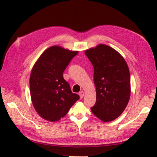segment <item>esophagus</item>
I'll return each instance as SVG.
<instances>
[{
  "label": "esophagus",
  "instance_id": "esophagus-1",
  "mask_svg": "<svg viewBox=\"0 0 157 157\" xmlns=\"http://www.w3.org/2000/svg\"><path fill=\"white\" fill-rule=\"evenodd\" d=\"M83 96H84V92H83V91H81V92H79V97H80V98H82L83 97Z\"/></svg>",
  "mask_w": 157,
  "mask_h": 157
}]
</instances>
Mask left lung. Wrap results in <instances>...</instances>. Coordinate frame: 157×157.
<instances>
[{
  "instance_id": "1",
  "label": "left lung",
  "mask_w": 157,
  "mask_h": 157,
  "mask_svg": "<svg viewBox=\"0 0 157 157\" xmlns=\"http://www.w3.org/2000/svg\"><path fill=\"white\" fill-rule=\"evenodd\" d=\"M85 54L94 66L96 90V101L91 110L101 121H112L122 114L130 99L128 65L117 51L104 44L86 50Z\"/></svg>"
}]
</instances>
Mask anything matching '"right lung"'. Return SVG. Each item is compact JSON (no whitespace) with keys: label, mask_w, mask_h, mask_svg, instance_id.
<instances>
[{"label":"right lung","mask_w":157,"mask_h":157,"mask_svg":"<svg viewBox=\"0 0 157 157\" xmlns=\"http://www.w3.org/2000/svg\"><path fill=\"white\" fill-rule=\"evenodd\" d=\"M78 53V51L54 45L44 51L33 67L29 79L31 101L42 118L58 121L79 100L63 77L65 68Z\"/></svg>","instance_id":"1"}]
</instances>
